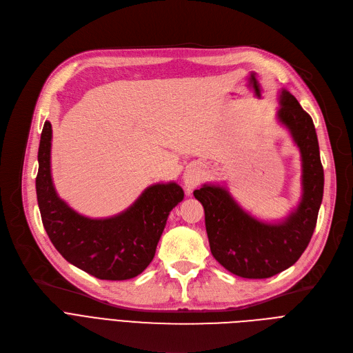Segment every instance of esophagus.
Here are the masks:
<instances>
[{
	"label": "esophagus",
	"mask_w": 353,
	"mask_h": 353,
	"mask_svg": "<svg viewBox=\"0 0 353 353\" xmlns=\"http://www.w3.org/2000/svg\"><path fill=\"white\" fill-rule=\"evenodd\" d=\"M200 181H201L200 167L197 164L188 167V170L184 172V176H183V183H184V188H186V190L192 192L196 186H199Z\"/></svg>",
	"instance_id": "1"
}]
</instances>
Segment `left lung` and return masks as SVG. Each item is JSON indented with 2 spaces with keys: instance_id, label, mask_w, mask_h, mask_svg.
Returning a JSON list of instances; mask_svg holds the SVG:
<instances>
[{
  "instance_id": "8db88e82",
  "label": "left lung",
  "mask_w": 353,
  "mask_h": 353,
  "mask_svg": "<svg viewBox=\"0 0 353 353\" xmlns=\"http://www.w3.org/2000/svg\"><path fill=\"white\" fill-rule=\"evenodd\" d=\"M277 120L299 147L302 159V200L285 220H257L230 196L226 188L203 184L194 197L205 209L206 232L216 261L246 279H266L298 262L316 228L323 197V167L312 117L289 91L282 90Z\"/></svg>"
}]
</instances>
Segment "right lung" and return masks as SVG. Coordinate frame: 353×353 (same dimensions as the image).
I'll use <instances>...</instances> for the list:
<instances>
[{
	"mask_svg": "<svg viewBox=\"0 0 353 353\" xmlns=\"http://www.w3.org/2000/svg\"><path fill=\"white\" fill-rule=\"evenodd\" d=\"M51 123L46 121L39 148L37 200L54 248L71 265L103 281H127L153 261L172 209L184 197L177 183L148 186L127 210L107 219L74 212L51 179Z\"/></svg>",
	"mask_w": 353,
	"mask_h": 353,
	"instance_id": "1",
	"label": "right lung"
}]
</instances>
